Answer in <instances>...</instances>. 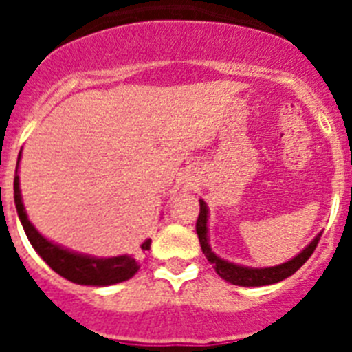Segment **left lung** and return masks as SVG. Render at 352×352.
Listing matches in <instances>:
<instances>
[{"label":"left lung","instance_id":"obj_1","mask_svg":"<svg viewBox=\"0 0 352 352\" xmlns=\"http://www.w3.org/2000/svg\"><path fill=\"white\" fill-rule=\"evenodd\" d=\"M199 204H201V211H199V219L197 223H195V231H197L199 243H201V248H203V254L213 264L217 275L222 276L223 280L231 282L234 285L259 287V285H270L284 280V278L291 276L292 273H296L309 261V257L314 254V250H316L317 243H319V239L322 236V232H319L310 241V245H307L296 257H292L287 263L272 266V268H247V266H239V264L234 263H227V261L220 259L217 254L211 252L210 241H208V206L203 199L199 201Z\"/></svg>","mask_w":352,"mask_h":352}]
</instances>
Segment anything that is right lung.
Listing matches in <instances>:
<instances>
[{"mask_svg":"<svg viewBox=\"0 0 352 352\" xmlns=\"http://www.w3.org/2000/svg\"><path fill=\"white\" fill-rule=\"evenodd\" d=\"M17 158V169H19ZM17 169H15L14 178V199L15 208H17V214L21 219V223L24 227L30 243L33 245L38 256L42 257L45 263L54 270L58 275H61L67 280L74 282V284L80 285H113L125 282L132 278L138 270L141 268L138 256H118V257H107V259H98V257L82 256V254H76L67 248L54 245L52 241L43 238L38 231H36L33 223L28 220V214L24 211L23 197H21V188H19V176ZM151 247V239H146L141 245L142 250H149Z\"/></svg>","mask_w":352,"mask_h":352,"instance_id":"1","label":"right lung"}]
</instances>
